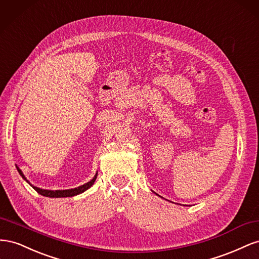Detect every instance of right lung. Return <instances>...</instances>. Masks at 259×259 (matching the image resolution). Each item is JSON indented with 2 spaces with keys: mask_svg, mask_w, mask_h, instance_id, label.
I'll return each instance as SVG.
<instances>
[{
  "mask_svg": "<svg viewBox=\"0 0 259 259\" xmlns=\"http://www.w3.org/2000/svg\"><path fill=\"white\" fill-rule=\"evenodd\" d=\"M17 170H18V172L20 174V176L23 177V178H24L29 184H30V182H29V181L26 179V177L24 176L23 172H21V170H20V169H19L18 167H17ZM97 177H98V174H95L94 178H93L91 181H89V182L84 183L83 186H80V187H78V188L69 189V190H55V191H53V190H44V189L36 188V187L32 186V184H30V186H31L36 192H38L39 194H41V195H43V196H47V197H71V196H75V195H78V194H80V193H82V192L87 191L89 188H91V187L93 186V183H94L95 179H97Z\"/></svg>",
  "mask_w": 259,
  "mask_h": 259,
  "instance_id": "add662e5",
  "label": "right lung"
}]
</instances>
